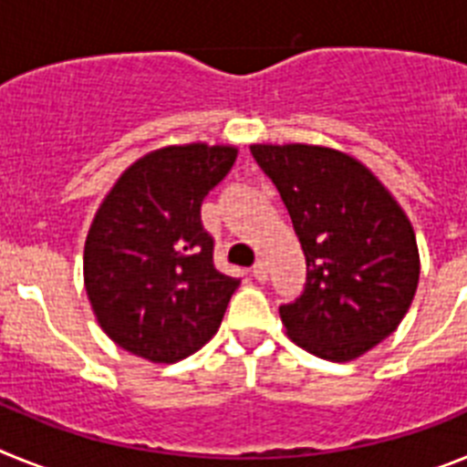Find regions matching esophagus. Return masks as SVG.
Masks as SVG:
<instances>
[{
  "mask_svg": "<svg viewBox=\"0 0 467 467\" xmlns=\"http://www.w3.org/2000/svg\"><path fill=\"white\" fill-rule=\"evenodd\" d=\"M253 275H254V280H257V283H264V280H266V266H264V262L254 264Z\"/></svg>",
  "mask_w": 467,
  "mask_h": 467,
  "instance_id": "1",
  "label": "esophagus"
}]
</instances>
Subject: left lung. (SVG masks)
Listing matches in <instances>:
<instances>
[{
  "label": "left lung",
  "instance_id": "1",
  "mask_svg": "<svg viewBox=\"0 0 467 467\" xmlns=\"http://www.w3.org/2000/svg\"><path fill=\"white\" fill-rule=\"evenodd\" d=\"M306 257V285L280 306L287 337L348 362L393 334L419 285V247L404 210L360 161L316 144H253Z\"/></svg>",
  "mask_w": 467,
  "mask_h": 467
}]
</instances>
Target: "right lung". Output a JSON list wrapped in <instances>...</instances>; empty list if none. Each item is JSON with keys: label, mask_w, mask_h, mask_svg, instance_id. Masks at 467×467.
<instances>
[{"label": "right lung", "mask_w": 467, "mask_h": 467, "mask_svg": "<svg viewBox=\"0 0 467 467\" xmlns=\"http://www.w3.org/2000/svg\"><path fill=\"white\" fill-rule=\"evenodd\" d=\"M236 147H163L128 168L95 213L84 283L105 334L151 362L192 356L220 327L238 278L213 264L201 203L236 161Z\"/></svg>", "instance_id": "1"}]
</instances>
